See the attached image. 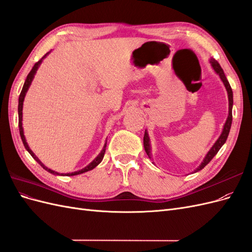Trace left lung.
<instances>
[{
	"label": "left lung",
	"instance_id": "8db88e82",
	"mask_svg": "<svg viewBox=\"0 0 252 252\" xmlns=\"http://www.w3.org/2000/svg\"><path fill=\"white\" fill-rule=\"evenodd\" d=\"M209 63L212 67V69L215 70V72L219 75L220 81L223 82L224 86L226 88V91H227V94H228V117L226 119V122L225 124L223 126V129H222V133H220V135L219 136V139L216 141V143L212 145V147L209 149V151L206 154L204 159L202 161V163L199 165V167L197 168H195L192 173L194 172H197L202 170L204 167L207 165L211 159L213 158V157H215L218 151L220 149V147L223 146V145L225 144L227 138H228V134H229V131H230V128H231V123H232V106H233V94H232V89L230 87V84L229 82L227 81V78L226 75L222 69V67L220 66V64L217 62V61L215 59H210L209 60ZM144 148H145V151H146V154L148 156V158L151 159V144H150V139H149V134H148V131L147 129L145 130V134H144ZM154 163V162H152ZM155 164V163H154Z\"/></svg>",
	"mask_w": 252,
	"mask_h": 252
}]
</instances>
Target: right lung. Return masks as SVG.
<instances>
[{
    "label": "right lung",
    "instance_id": "obj_1",
    "mask_svg": "<svg viewBox=\"0 0 252 252\" xmlns=\"http://www.w3.org/2000/svg\"><path fill=\"white\" fill-rule=\"evenodd\" d=\"M50 53V51L49 52H47L46 55H45L39 62H36L35 64H34V66L32 67V71H30L29 73H28V75H27V78H26V81H25V83H24V85H23V88H22V91H21V94H20V96H19V106H18V113H19V129H20V135H21V139H22V142H23V144H24V146H25V148H26V150L29 152L30 154V156H32L35 161L39 163L43 168L46 170V171H48V172H50V173H52V174H56V175H66V177H70V175H78V174H81V173H84V172H87V171H89V170H93L94 167H96L98 164H100L101 162H102V159H103V158H104V155H105V150H106V144H107V141L105 142V144H104V147H103V149L101 150V152L100 154H98L97 156H96V158L94 159L93 162L91 163H89L86 167H84L83 169H81V170H78V171H74V172H71V173H59V172H57V171H55V170H51V169H49V168H47L46 166H45L39 158H37V157L33 154L32 152V150L29 148V146H28V144H27V142H26V139H25V135H24V130H23V123H22V121H23V103H24V98H25V95H26V94H27V91H28V89H29V87H30V85H32V80H33V78H34V74L36 73V70L39 69V67H40V65L42 64V62H43V60L46 58L48 55Z\"/></svg>",
    "mask_w": 252,
    "mask_h": 252
}]
</instances>
